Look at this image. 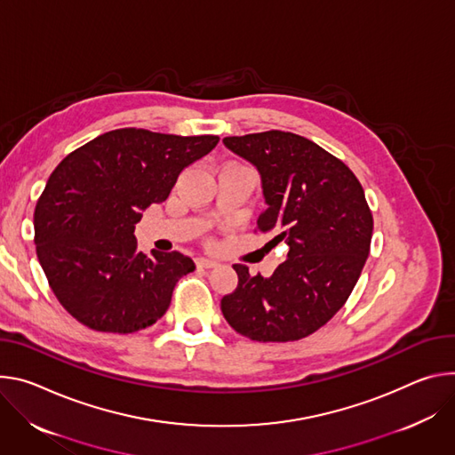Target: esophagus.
<instances>
[{
	"mask_svg": "<svg viewBox=\"0 0 455 455\" xmlns=\"http://www.w3.org/2000/svg\"><path fill=\"white\" fill-rule=\"evenodd\" d=\"M195 264H196L198 269H212V267L217 266V262L212 260V259H196Z\"/></svg>",
	"mask_w": 455,
	"mask_h": 455,
	"instance_id": "34e87169",
	"label": "esophagus"
}]
</instances>
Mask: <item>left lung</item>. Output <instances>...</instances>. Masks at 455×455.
<instances>
[{
	"instance_id": "8db88e82",
	"label": "left lung",
	"mask_w": 455,
	"mask_h": 455,
	"mask_svg": "<svg viewBox=\"0 0 455 455\" xmlns=\"http://www.w3.org/2000/svg\"><path fill=\"white\" fill-rule=\"evenodd\" d=\"M262 177L266 212L257 229L289 245L269 278L235 264L236 289L220 309L257 341H294L323 327L347 301L367 262L372 213L356 175L313 140L280 130L224 137ZM269 242V243H271Z\"/></svg>"
}]
</instances>
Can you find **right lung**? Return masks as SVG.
Instances as JSON below:
<instances>
[{"mask_svg": "<svg viewBox=\"0 0 455 455\" xmlns=\"http://www.w3.org/2000/svg\"><path fill=\"white\" fill-rule=\"evenodd\" d=\"M217 142L121 128L58 164L36 204L34 242L50 289L79 323L130 334L163 318L195 264L179 251L144 255L133 229L140 212L164 202L180 172Z\"/></svg>", "mask_w": 455, "mask_h": 455, "instance_id": "right-lung-1", "label": "right lung"}]
</instances>
